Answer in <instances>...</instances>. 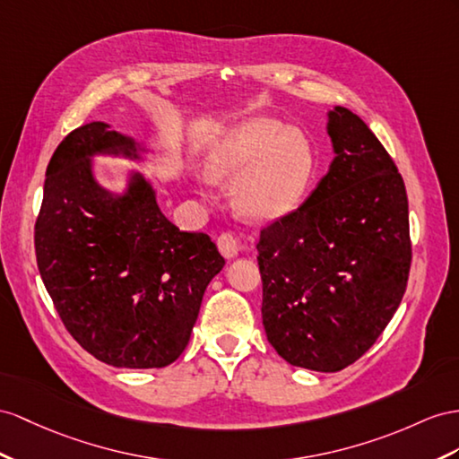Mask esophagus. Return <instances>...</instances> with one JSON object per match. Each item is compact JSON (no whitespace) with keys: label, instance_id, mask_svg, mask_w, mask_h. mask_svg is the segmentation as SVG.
<instances>
[{"label":"esophagus","instance_id":"1","mask_svg":"<svg viewBox=\"0 0 459 459\" xmlns=\"http://www.w3.org/2000/svg\"><path fill=\"white\" fill-rule=\"evenodd\" d=\"M219 252L227 257V260H232V257L238 255V242L232 237L230 232H222L217 238Z\"/></svg>","mask_w":459,"mask_h":459}]
</instances>
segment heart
I'll return each mask as SVG.
<instances>
[{"label":"heart","instance_id":"heart-1","mask_svg":"<svg viewBox=\"0 0 459 459\" xmlns=\"http://www.w3.org/2000/svg\"><path fill=\"white\" fill-rule=\"evenodd\" d=\"M205 172L230 182L232 204L252 222H273L297 211L320 174L310 137L273 117H252L227 129L205 155Z\"/></svg>","mask_w":459,"mask_h":459}]
</instances>
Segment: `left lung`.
I'll list each match as a JSON object with an SVG mask.
<instances>
[{
	"mask_svg": "<svg viewBox=\"0 0 459 459\" xmlns=\"http://www.w3.org/2000/svg\"><path fill=\"white\" fill-rule=\"evenodd\" d=\"M327 135L330 170L255 246L269 343L316 372L343 370L374 345L411 267L407 194L392 157L343 107L327 112Z\"/></svg>",
	"mask_w": 459,
	"mask_h": 459,
	"instance_id": "1",
	"label": "left lung"
}]
</instances>
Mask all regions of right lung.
Listing matches in <instances>:
<instances>
[{
  "instance_id": "obj_1",
  "label": "right lung",
  "mask_w": 459,
  "mask_h": 459,
  "mask_svg": "<svg viewBox=\"0 0 459 459\" xmlns=\"http://www.w3.org/2000/svg\"><path fill=\"white\" fill-rule=\"evenodd\" d=\"M134 137L91 122L74 129L46 169L34 227L39 272L67 332L117 368H162L182 355L204 292L225 257L204 232L162 215L143 174L104 187L95 157L141 160Z\"/></svg>"
}]
</instances>
